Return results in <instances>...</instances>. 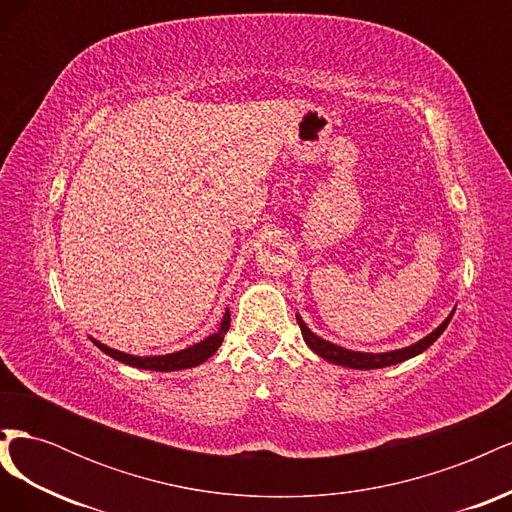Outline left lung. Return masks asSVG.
Masks as SVG:
<instances>
[{
  "instance_id": "8db88e82",
  "label": "left lung",
  "mask_w": 512,
  "mask_h": 512,
  "mask_svg": "<svg viewBox=\"0 0 512 512\" xmlns=\"http://www.w3.org/2000/svg\"><path fill=\"white\" fill-rule=\"evenodd\" d=\"M451 318L453 316H448L436 331L429 333L427 337H423L421 342H416L414 346L393 350V352H382V354L352 352V350H346L342 346H335V344L327 342V339H322V337H318V335H314L312 331H309L307 324L299 316H297V322H299V327H301L305 344L312 348L318 356H322L324 361H331L335 365H344V367H352V369H378V367H389V365H395V363H401V361H408V359H412V356L427 350L442 335V331L448 327V322H451Z\"/></svg>"
}]
</instances>
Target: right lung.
Segmentation results:
<instances>
[{"label":"right lung","instance_id":"1","mask_svg":"<svg viewBox=\"0 0 512 512\" xmlns=\"http://www.w3.org/2000/svg\"><path fill=\"white\" fill-rule=\"evenodd\" d=\"M230 327V314L226 312L222 324H220V331L209 335L207 339H203V342L196 344V346H190L185 348L181 352H173V354H164V356H145V359H141V356H132V354H126V352H119V350H113L108 348L100 342H94L104 354L113 356V359L126 363V365H132V367H141V369H153V371H175V369H188V367H196L200 363H205L209 356H213L215 352H218V348L222 346L224 342V335Z\"/></svg>","mask_w":512,"mask_h":512}]
</instances>
